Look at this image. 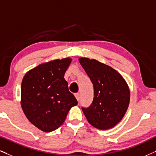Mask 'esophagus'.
Returning <instances> with one entry per match:
<instances>
[{
  "label": "esophagus",
  "instance_id": "34e87169",
  "mask_svg": "<svg viewBox=\"0 0 156 156\" xmlns=\"http://www.w3.org/2000/svg\"><path fill=\"white\" fill-rule=\"evenodd\" d=\"M75 97H76V100H77V101H80V93H76L75 94Z\"/></svg>",
  "mask_w": 156,
  "mask_h": 156
}]
</instances>
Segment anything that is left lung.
I'll return each instance as SVG.
<instances>
[{"mask_svg":"<svg viewBox=\"0 0 156 156\" xmlns=\"http://www.w3.org/2000/svg\"><path fill=\"white\" fill-rule=\"evenodd\" d=\"M79 61L94 87L93 103L89 107L82 108L84 116L99 129L113 127L124 117L129 104L127 84L122 75L108 65L87 58Z\"/></svg>","mask_w":156,"mask_h":156,"instance_id":"1","label":"left lung"}]
</instances>
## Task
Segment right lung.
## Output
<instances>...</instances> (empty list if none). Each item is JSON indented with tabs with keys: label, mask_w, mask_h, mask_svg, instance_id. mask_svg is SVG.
<instances>
[{
	"label": "right lung",
	"mask_w": 156,
	"mask_h": 156,
	"mask_svg": "<svg viewBox=\"0 0 156 156\" xmlns=\"http://www.w3.org/2000/svg\"><path fill=\"white\" fill-rule=\"evenodd\" d=\"M72 59L42 63L24 75L21 104L28 120L45 132L54 131L64 122L69 111L77 105L64 79Z\"/></svg>",
	"instance_id": "obj_1"
}]
</instances>
